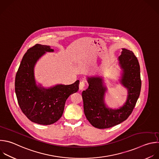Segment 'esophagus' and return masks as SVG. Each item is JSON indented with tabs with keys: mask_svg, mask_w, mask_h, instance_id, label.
<instances>
[{
	"mask_svg": "<svg viewBox=\"0 0 159 159\" xmlns=\"http://www.w3.org/2000/svg\"><path fill=\"white\" fill-rule=\"evenodd\" d=\"M85 87V82H84V81H81V82H80V84H79V89H80V90H82L84 89Z\"/></svg>",
	"mask_w": 159,
	"mask_h": 159,
	"instance_id": "34e87169",
	"label": "esophagus"
}]
</instances>
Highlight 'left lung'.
Returning <instances> with one entry per match:
<instances>
[{
    "label": "left lung",
    "instance_id": "left-lung-1",
    "mask_svg": "<svg viewBox=\"0 0 159 159\" xmlns=\"http://www.w3.org/2000/svg\"><path fill=\"white\" fill-rule=\"evenodd\" d=\"M121 53L118 59L123 71L120 82L128 90L127 98L123 106L117 109L106 106L104 95L107 89L100 77H88L89 87L82 92L84 114L95 128L107 129L125 120L132 114L140 95L141 79L137 58L132 51L125 48H122Z\"/></svg>",
    "mask_w": 159,
    "mask_h": 159
}]
</instances>
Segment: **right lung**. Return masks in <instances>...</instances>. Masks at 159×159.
I'll return each mask as SVG.
<instances>
[{
	"mask_svg": "<svg viewBox=\"0 0 159 159\" xmlns=\"http://www.w3.org/2000/svg\"><path fill=\"white\" fill-rule=\"evenodd\" d=\"M46 52H54L48 45L35 44L27 50L15 80V91L20 109L32 122L40 125L56 122L62 116L67 98L79 90V80L71 85L58 84L45 89L37 85L34 67Z\"/></svg>",
	"mask_w": 159,
	"mask_h": 159,
	"instance_id": "1",
	"label": "right lung"
}]
</instances>
